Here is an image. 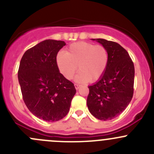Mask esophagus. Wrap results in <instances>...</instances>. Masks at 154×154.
Here are the masks:
<instances>
[{
  "instance_id": "34e87169",
  "label": "esophagus",
  "mask_w": 154,
  "mask_h": 154,
  "mask_svg": "<svg viewBox=\"0 0 154 154\" xmlns=\"http://www.w3.org/2000/svg\"><path fill=\"white\" fill-rule=\"evenodd\" d=\"M74 86H75L76 89H78V88L80 87V85H79V84H74Z\"/></svg>"
}]
</instances>
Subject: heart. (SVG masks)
<instances>
[{"label": "heart", "mask_w": 154, "mask_h": 154, "mask_svg": "<svg viewBox=\"0 0 154 154\" xmlns=\"http://www.w3.org/2000/svg\"><path fill=\"white\" fill-rule=\"evenodd\" d=\"M57 67L67 80L74 77L77 66L80 72L76 81L95 82L104 74L109 63V54L104 46L78 42L68 46L67 53L60 51L56 57Z\"/></svg>", "instance_id": "obj_1"}]
</instances>
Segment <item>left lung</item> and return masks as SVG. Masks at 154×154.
<instances>
[{
  "label": "left lung",
  "instance_id": "8db88e82",
  "mask_svg": "<svg viewBox=\"0 0 154 154\" xmlns=\"http://www.w3.org/2000/svg\"><path fill=\"white\" fill-rule=\"evenodd\" d=\"M107 49L109 63L104 74L88 86L87 106L91 114L102 121L112 120L120 115L133 95L135 68L127 51L118 43L97 38Z\"/></svg>",
  "mask_w": 154,
  "mask_h": 154
}]
</instances>
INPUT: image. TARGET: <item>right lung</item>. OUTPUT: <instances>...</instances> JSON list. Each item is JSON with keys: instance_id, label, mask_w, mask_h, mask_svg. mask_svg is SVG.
<instances>
[{"instance_id": "add662e5", "label": "right lung", "mask_w": 154, "mask_h": 154, "mask_svg": "<svg viewBox=\"0 0 154 154\" xmlns=\"http://www.w3.org/2000/svg\"><path fill=\"white\" fill-rule=\"evenodd\" d=\"M66 43L47 39L27 50L20 62L18 78L23 100L32 114L57 122L69 112L76 93L74 83L59 71L56 57Z\"/></svg>"}]
</instances>
